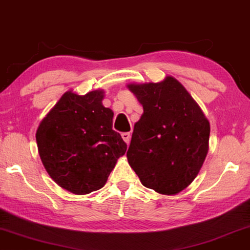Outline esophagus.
<instances>
[{
	"mask_svg": "<svg viewBox=\"0 0 250 250\" xmlns=\"http://www.w3.org/2000/svg\"><path fill=\"white\" fill-rule=\"evenodd\" d=\"M121 137H122V139L125 141L126 145L130 143V138H131V135H130V132H124L121 135Z\"/></svg>",
	"mask_w": 250,
	"mask_h": 250,
	"instance_id": "1",
	"label": "esophagus"
}]
</instances>
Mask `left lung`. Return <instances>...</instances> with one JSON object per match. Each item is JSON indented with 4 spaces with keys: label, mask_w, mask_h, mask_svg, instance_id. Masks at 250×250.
<instances>
[{
    "label": "left lung",
    "mask_w": 250,
    "mask_h": 250,
    "mask_svg": "<svg viewBox=\"0 0 250 250\" xmlns=\"http://www.w3.org/2000/svg\"><path fill=\"white\" fill-rule=\"evenodd\" d=\"M143 104L126 152L144 186L174 195L197 176L208 150L210 124L188 92L167 76L159 83L128 85Z\"/></svg>",
    "instance_id": "left-lung-1"
}]
</instances>
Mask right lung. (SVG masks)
I'll use <instances>...</instances> for the list:
<instances>
[{"instance_id":"add662e5","label":"right lung","mask_w":250,"mask_h":250,"mask_svg":"<svg viewBox=\"0 0 250 250\" xmlns=\"http://www.w3.org/2000/svg\"><path fill=\"white\" fill-rule=\"evenodd\" d=\"M103 91L66 92L40 122L36 133L44 168L61 188L88 194L106 183L126 144L112 129L113 112Z\"/></svg>"}]
</instances>
